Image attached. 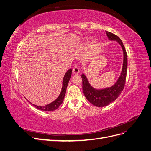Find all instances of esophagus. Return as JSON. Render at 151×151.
I'll return each instance as SVG.
<instances>
[{
	"instance_id": "obj_1",
	"label": "esophagus",
	"mask_w": 151,
	"mask_h": 151,
	"mask_svg": "<svg viewBox=\"0 0 151 151\" xmlns=\"http://www.w3.org/2000/svg\"><path fill=\"white\" fill-rule=\"evenodd\" d=\"M72 72L74 74H79V73L80 72V70H79V68L77 67V66H75L74 68H73L72 69Z\"/></svg>"
}]
</instances>
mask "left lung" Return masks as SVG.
<instances>
[{
  "instance_id": "left-lung-1",
  "label": "left lung",
  "mask_w": 151,
  "mask_h": 151,
  "mask_svg": "<svg viewBox=\"0 0 151 151\" xmlns=\"http://www.w3.org/2000/svg\"><path fill=\"white\" fill-rule=\"evenodd\" d=\"M106 35L109 40L116 41L120 45L123 53V66L121 74L116 83L111 87L104 89H96L90 84L86 76L81 75L83 79V90L86 99L95 106L103 107L113 102L120 95L124 88L127 70V55L124 45L120 38L116 35L106 31Z\"/></svg>"
}]
</instances>
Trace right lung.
Segmentation results:
<instances>
[{"label": "right lung", "instance_id": "obj_1", "mask_svg": "<svg viewBox=\"0 0 151 151\" xmlns=\"http://www.w3.org/2000/svg\"><path fill=\"white\" fill-rule=\"evenodd\" d=\"M72 71V68H70V69H68L65 73V74L64 75V77H63V81H62V88L60 94L58 96V97L53 102L49 103L48 104L45 105V106H38V105L32 104L27 99L26 100L30 104L33 105V106H34L35 108L39 109V110H42L43 111H52L55 110V109H57L59 106H60L63 101V99H64L68 82H69V80L71 77Z\"/></svg>", "mask_w": 151, "mask_h": 151}]
</instances>
